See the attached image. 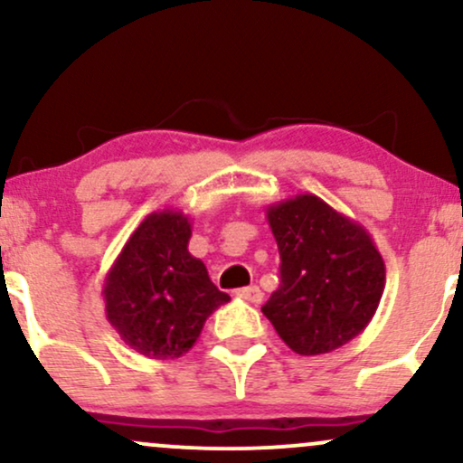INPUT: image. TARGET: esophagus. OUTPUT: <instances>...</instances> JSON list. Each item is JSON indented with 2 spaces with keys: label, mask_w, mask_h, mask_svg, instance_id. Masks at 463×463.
<instances>
[{
  "label": "esophagus",
  "mask_w": 463,
  "mask_h": 463,
  "mask_svg": "<svg viewBox=\"0 0 463 463\" xmlns=\"http://www.w3.org/2000/svg\"><path fill=\"white\" fill-rule=\"evenodd\" d=\"M237 296H239V298H243V300L252 302V305H259V302L263 300V291L259 289L257 285H252V287H243V289H239V291H237Z\"/></svg>",
  "instance_id": "obj_1"
}]
</instances>
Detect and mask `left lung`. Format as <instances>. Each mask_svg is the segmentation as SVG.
<instances>
[{
    "instance_id": "obj_1",
    "label": "left lung",
    "mask_w": 463,
    "mask_h": 463,
    "mask_svg": "<svg viewBox=\"0 0 463 463\" xmlns=\"http://www.w3.org/2000/svg\"><path fill=\"white\" fill-rule=\"evenodd\" d=\"M280 254V285L261 307L298 354H324L368 326L385 287L370 232L313 194L268 206Z\"/></svg>"
}]
</instances>
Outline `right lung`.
Returning a JSON list of instances; mask_svg holds the SVG:
<instances>
[{
    "label": "right lung",
    "mask_w": 463,
    "mask_h": 463,
    "mask_svg": "<svg viewBox=\"0 0 463 463\" xmlns=\"http://www.w3.org/2000/svg\"><path fill=\"white\" fill-rule=\"evenodd\" d=\"M191 220L156 211L132 232L104 280L106 317L132 350L176 359L198 342L206 317L231 296L211 283L206 265L191 257Z\"/></svg>",
    "instance_id": "obj_1"
}]
</instances>
